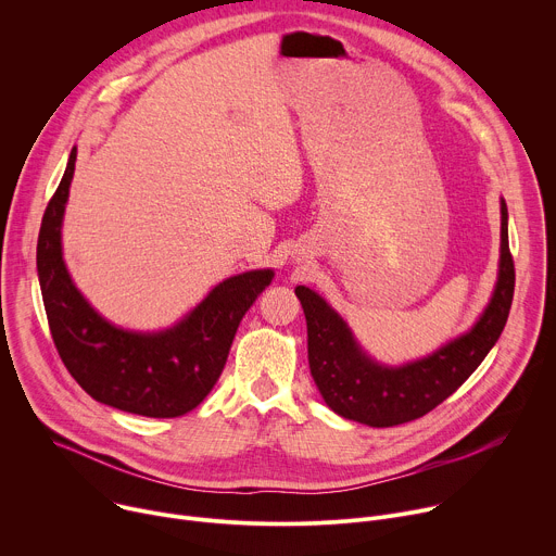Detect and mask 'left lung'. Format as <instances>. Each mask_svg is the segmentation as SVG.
Wrapping results in <instances>:
<instances>
[{
  "label": "left lung",
  "mask_w": 556,
  "mask_h": 556,
  "mask_svg": "<svg viewBox=\"0 0 556 556\" xmlns=\"http://www.w3.org/2000/svg\"><path fill=\"white\" fill-rule=\"evenodd\" d=\"M502 208L500 270L493 296L472 328L433 354L405 365H382L354 339L343 316L324 296L296 286L307 324L309 374L326 405L367 427H395L422 418L480 367L506 326L513 292L515 264L508 249V208Z\"/></svg>",
  "instance_id": "left-lung-1"
}]
</instances>
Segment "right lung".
I'll return each instance as SVG.
<instances>
[{
  "label": "right lung",
  "mask_w": 556,
  "mask_h": 556,
  "mask_svg": "<svg viewBox=\"0 0 556 556\" xmlns=\"http://www.w3.org/2000/svg\"><path fill=\"white\" fill-rule=\"evenodd\" d=\"M74 163L76 147L48 202L37 242L39 286L56 352L94 401L147 418L185 416L217 382L242 316L275 273L264 268L224 279L167 330L134 332L110 324L78 292L63 262L61 224Z\"/></svg>",
  "instance_id": "1"
}]
</instances>
